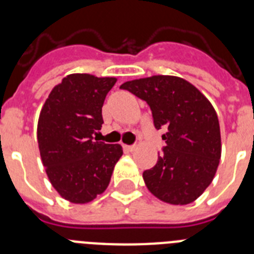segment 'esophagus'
I'll list each match as a JSON object with an SVG mask.
<instances>
[{
  "instance_id": "esophagus-1",
  "label": "esophagus",
  "mask_w": 254,
  "mask_h": 254,
  "mask_svg": "<svg viewBox=\"0 0 254 254\" xmlns=\"http://www.w3.org/2000/svg\"><path fill=\"white\" fill-rule=\"evenodd\" d=\"M122 147L126 152H131V151H133L134 147L136 146H134V145H122Z\"/></svg>"
}]
</instances>
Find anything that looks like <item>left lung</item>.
I'll return each instance as SVG.
<instances>
[{
  "label": "left lung",
  "instance_id": "1",
  "mask_svg": "<svg viewBox=\"0 0 254 254\" xmlns=\"http://www.w3.org/2000/svg\"><path fill=\"white\" fill-rule=\"evenodd\" d=\"M145 100L165 141L155 167L143 172L146 187L172 205L193 202L210 186L221 156L217 114L198 89L176 76H151L121 85Z\"/></svg>",
  "mask_w": 254,
  "mask_h": 254
}]
</instances>
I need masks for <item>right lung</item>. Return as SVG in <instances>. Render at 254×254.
Returning a JSON list of instances; mask_svg holds the SVG:
<instances>
[{"label":"right lung","instance_id":"1","mask_svg":"<svg viewBox=\"0 0 254 254\" xmlns=\"http://www.w3.org/2000/svg\"><path fill=\"white\" fill-rule=\"evenodd\" d=\"M116 81L114 77L72 73L53 87L42 108L40 158L52 186L69 202H90L103 193L123 154L118 143L93 140L104 123L102 107Z\"/></svg>","mask_w":254,"mask_h":254}]
</instances>
